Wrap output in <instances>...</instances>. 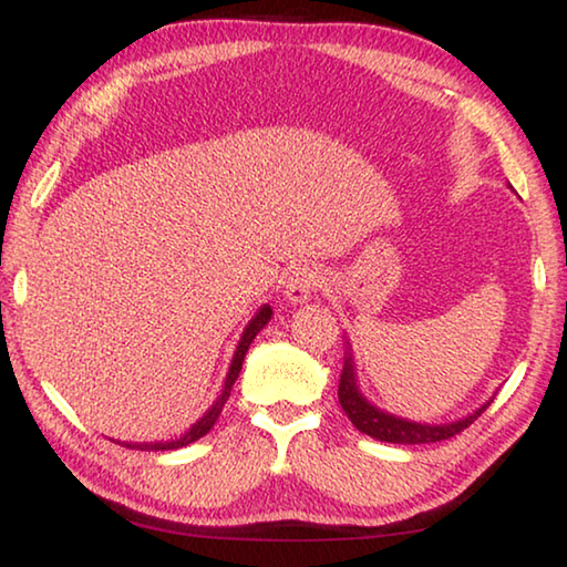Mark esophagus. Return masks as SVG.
<instances>
[{
  "instance_id": "1",
  "label": "esophagus",
  "mask_w": 567,
  "mask_h": 567,
  "mask_svg": "<svg viewBox=\"0 0 567 567\" xmlns=\"http://www.w3.org/2000/svg\"><path fill=\"white\" fill-rule=\"evenodd\" d=\"M318 287H320V272L315 270V267H310V265L297 267V270L287 277L285 297H287V302L302 305L307 300H312V295Z\"/></svg>"
}]
</instances>
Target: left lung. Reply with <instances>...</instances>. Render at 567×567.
I'll use <instances>...</instances> for the list:
<instances>
[{"label":"left lung","mask_w":567,"mask_h":567,"mask_svg":"<svg viewBox=\"0 0 567 567\" xmlns=\"http://www.w3.org/2000/svg\"><path fill=\"white\" fill-rule=\"evenodd\" d=\"M338 398H340L344 415L350 417V422L360 430V433L375 437V440H380V443H395V445L440 443V440L453 437L457 433H463L467 425H473V422L483 415L487 405L493 402V398H491L487 402H483L477 410L470 412V415L453 420V422H440V425H435V422L430 425V422H415V420L392 415V412L380 410L378 405H372V402L362 395L350 342H348V354H344V368L340 375Z\"/></svg>","instance_id":"left-lung-1"}]
</instances>
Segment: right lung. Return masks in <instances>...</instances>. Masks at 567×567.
<instances>
[{
    "instance_id": "1",
    "label": "right lung",
    "mask_w": 567,
    "mask_h": 567,
    "mask_svg": "<svg viewBox=\"0 0 567 567\" xmlns=\"http://www.w3.org/2000/svg\"><path fill=\"white\" fill-rule=\"evenodd\" d=\"M272 318V307L270 305H262L260 310L255 312V318L247 322V328L243 330V338H239L237 342V350L233 354V362H229V370H227V378H225V385H223V392H219L217 400L213 402V408H209L203 417H199L195 425H192L185 435H179L175 440H159V443H117L124 445V447H132V450H177V447H185L189 443H195V440H199L203 435L209 433V427L215 425V420L219 417V412H223L225 402L229 398V392H233V385L235 380L239 378V370H243V362H245V354L249 350V344H252V340L257 338V332H260L267 322H270Z\"/></svg>"
}]
</instances>
